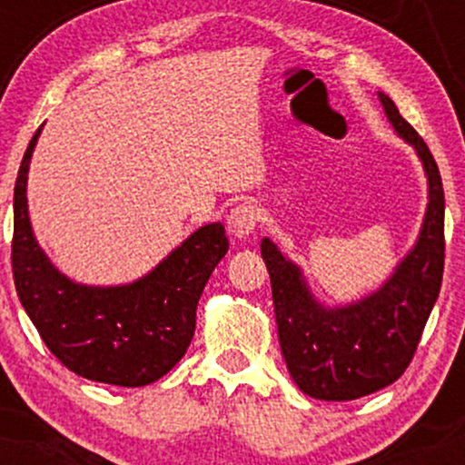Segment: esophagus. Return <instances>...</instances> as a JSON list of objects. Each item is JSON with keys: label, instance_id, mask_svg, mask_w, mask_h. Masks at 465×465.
I'll return each mask as SVG.
<instances>
[{"label": "esophagus", "instance_id": "obj_1", "mask_svg": "<svg viewBox=\"0 0 465 465\" xmlns=\"http://www.w3.org/2000/svg\"><path fill=\"white\" fill-rule=\"evenodd\" d=\"M258 225V210L253 203H240L227 216V232L233 238H247Z\"/></svg>", "mask_w": 465, "mask_h": 465}]
</instances>
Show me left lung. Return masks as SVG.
Segmentation results:
<instances>
[{
	"mask_svg": "<svg viewBox=\"0 0 465 465\" xmlns=\"http://www.w3.org/2000/svg\"><path fill=\"white\" fill-rule=\"evenodd\" d=\"M381 103L393 129L413 143L429 174V210L415 249L378 292L354 306L325 311L314 303L300 269L262 240L271 275L277 336L292 381L317 400H356L396 382L433 311L444 275V188L433 154L420 133L400 115L389 95Z\"/></svg>",
	"mask_w": 465,
	"mask_h": 465,
	"instance_id": "left-lung-1",
	"label": "left lung"
}]
</instances>
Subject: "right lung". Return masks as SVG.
I'll return each mask as SVG.
<instances>
[{
	"label": "right lung",
	"mask_w": 465,
	"mask_h": 465,
	"mask_svg": "<svg viewBox=\"0 0 465 465\" xmlns=\"http://www.w3.org/2000/svg\"><path fill=\"white\" fill-rule=\"evenodd\" d=\"M36 129L15 181L13 277L47 350L89 381L142 387L181 361L196 328V303L229 242L221 223L201 227L151 275L129 286L89 288L61 275L30 229L25 181Z\"/></svg>",
	"instance_id": "add662e5"
}]
</instances>
